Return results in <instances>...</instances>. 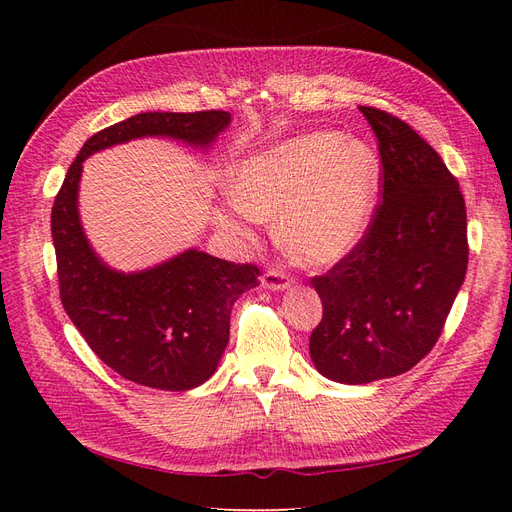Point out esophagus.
I'll return each instance as SVG.
<instances>
[{
	"mask_svg": "<svg viewBox=\"0 0 512 512\" xmlns=\"http://www.w3.org/2000/svg\"><path fill=\"white\" fill-rule=\"evenodd\" d=\"M292 284L290 275L282 269H269L265 275H262V286H267L269 290H288Z\"/></svg>",
	"mask_w": 512,
	"mask_h": 512,
	"instance_id": "esophagus-1",
	"label": "esophagus"
}]
</instances>
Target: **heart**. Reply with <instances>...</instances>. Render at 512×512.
<instances>
[{
  "label": "heart",
  "instance_id": "obj_1",
  "mask_svg": "<svg viewBox=\"0 0 512 512\" xmlns=\"http://www.w3.org/2000/svg\"><path fill=\"white\" fill-rule=\"evenodd\" d=\"M380 162L367 143L337 132L297 136L245 158L230 200L254 220H275L284 252L307 267H331L354 252L378 200ZM220 226L250 235L235 215Z\"/></svg>",
  "mask_w": 512,
  "mask_h": 512
}]
</instances>
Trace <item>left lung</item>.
<instances>
[{"mask_svg":"<svg viewBox=\"0 0 512 512\" xmlns=\"http://www.w3.org/2000/svg\"><path fill=\"white\" fill-rule=\"evenodd\" d=\"M378 138L382 200L354 252L312 280L324 314L309 354L324 378L369 384L436 346L468 269L466 203L406 121L359 106Z\"/></svg>","mask_w":512,"mask_h":512,"instance_id":"1","label":"left lung"}]
</instances>
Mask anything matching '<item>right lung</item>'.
<instances>
[{
	"label": "right lung",
	"instance_id": "right-lung-1",
	"mask_svg": "<svg viewBox=\"0 0 512 512\" xmlns=\"http://www.w3.org/2000/svg\"><path fill=\"white\" fill-rule=\"evenodd\" d=\"M230 123L226 111L141 113L94 134L55 196L51 232L59 294L89 348L121 378L160 391L207 382L226 350L232 305L258 286L256 265L185 250L162 265L123 273L89 245L79 218V181L91 153L145 136L209 149Z\"/></svg>",
	"mask_w": 512,
	"mask_h": 512
}]
</instances>
